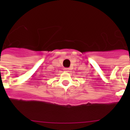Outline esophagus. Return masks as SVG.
I'll list each match as a JSON object with an SVG mask.
<instances>
[{
    "label": "esophagus",
    "mask_w": 130,
    "mask_h": 130,
    "mask_svg": "<svg viewBox=\"0 0 130 130\" xmlns=\"http://www.w3.org/2000/svg\"><path fill=\"white\" fill-rule=\"evenodd\" d=\"M64 70L67 72H69L70 71V69H69V68H65V69H64Z\"/></svg>",
    "instance_id": "obj_1"
}]
</instances>
